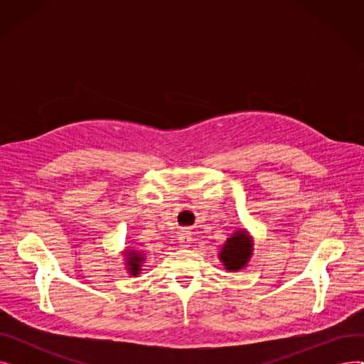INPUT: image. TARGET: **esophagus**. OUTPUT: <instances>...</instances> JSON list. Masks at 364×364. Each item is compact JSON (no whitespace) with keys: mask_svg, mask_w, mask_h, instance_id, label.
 <instances>
[{"mask_svg":"<svg viewBox=\"0 0 364 364\" xmlns=\"http://www.w3.org/2000/svg\"><path fill=\"white\" fill-rule=\"evenodd\" d=\"M178 242H180V245H181L183 247H188L190 243L193 242L192 232H190V230H183V232L180 233V236H178Z\"/></svg>","mask_w":364,"mask_h":364,"instance_id":"1","label":"esophagus"}]
</instances>
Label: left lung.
Wrapping results in <instances>:
<instances>
[{
	"mask_svg": "<svg viewBox=\"0 0 364 364\" xmlns=\"http://www.w3.org/2000/svg\"><path fill=\"white\" fill-rule=\"evenodd\" d=\"M252 255V240L246 236L243 230L236 232L228 237L220 252V259L224 267L230 272H237L246 265Z\"/></svg>",
	"mask_w": 364,
	"mask_h": 364,
	"instance_id": "8db88e82",
	"label": "left lung"
}]
</instances>
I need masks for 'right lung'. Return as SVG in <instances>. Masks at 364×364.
<instances>
[{
  "label": "right lung",
  "instance_id": "obj_1",
  "mask_svg": "<svg viewBox=\"0 0 364 364\" xmlns=\"http://www.w3.org/2000/svg\"><path fill=\"white\" fill-rule=\"evenodd\" d=\"M127 265L128 270L132 276H137L140 273V267H141V261H144L143 255L137 251H128L127 252Z\"/></svg>",
  "mask_w": 364,
  "mask_h": 364
}]
</instances>
